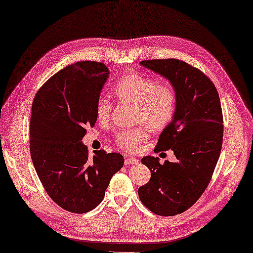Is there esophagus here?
<instances>
[{
	"mask_svg": "<svg viewBox=\"0 0 253 253\" xmlns=\"http://www.w3.org/2000/svg\"><path fill=\"white\" fill-rule=\"evenodd\" d=\"M139 162L138 159L134 158V157H129V158H126L125 160V164L126 165H132V164H137Z\"/></svg>",
	"mask_w": 253,
	"mask_h": 253,
	"instance_id": "1",
	"label": "esophagus"
}]
</instances>
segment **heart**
I'll use <instances>...</instances> for the list:
<instances>
[{
  "label": "heart",
  "mask_w": 253,
  "mask_h": 253,
  "mask_svg": "<svg viewBox=\"0 0 253 253\" xmlns=\"http://www.w3.org/2000/svg\"><path fill=\"white\" fill-rule=\"evenodd\" d=\"M114 96L123 102L135 106L134 120L143 123L153 130L167 127L175 117L177 111V93L169 84H158L155 78L142 73L123 76L113 86ZM112 104L109 100L99 98L95 104V117L100 124H107L111 117ZM149 137L145 126H137L116 137V144L125 151L134 152L138 145Z\"/></svg>",
  "instance_id": "1"
}]
</instances>
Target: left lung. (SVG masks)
<instances>
[{
  "label": "left lung",
  "instance_id": "obj_1",
  "mask_svg": "<svg viewBox=\"0 0 253 253\" xmlns=\"http://www.w3.org/2000/svg\"><path fill=\"white\" fill-rule=\"evenodd\" d=\"M140 65L169 80L177 93L175 117L155 149L172 150L177 161L160 163L157 157H143L141 162L152 175L138 189L152 212L171 216L193 206L211 180L223 142L220 97L211 78L183 60L149 59Z\"/></svg>",
  "mask_w": 253,
  "mask_h": 253
}]
</instances>
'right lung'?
I'll return each mask as SVG.
<instances>
[{
    "mask_svg": "<svg viewBox=\"0 0 253 253\" xmlns=\"http://www.w3.org/2000/svg\"><path fill=\"white\" fill-rule=\"evenodd\" d=\"M109 73L102 63L77 62L51 76L33 99L31 159L49 197L69 212L94 210L124 167L118 153L100 150L90 158L82 141L97 120L95 104Z\"/></svg>",
    "mask_w": 253,
    "mask_h": 253,
    "instance_id": "1",
    "label": "right lung"
}]
</instances>
